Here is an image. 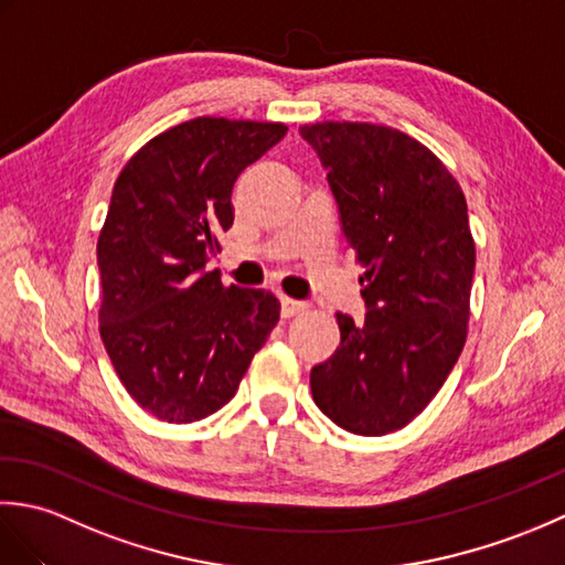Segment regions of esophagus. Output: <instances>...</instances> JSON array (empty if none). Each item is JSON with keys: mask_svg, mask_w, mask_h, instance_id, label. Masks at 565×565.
Returning a JSON list of instances; mask_svg holds the SVG:
<instances>
[{"mask_svg": "<svg viewBox=\"0 0 565 565\" xmlns=\"http://www.w3.org/2000/svg\"><path fill=\"white\" fill-rule=\"evenodd\" d=\"M306 310V303L303 301H296V298H289V296H281V316L284 318H294L298 313H303Z\"/></svg>", "mask_w": 565, "mask_h": 565, "instance_id": "esophagus-1", "label": "esophagus"}]
</instances>
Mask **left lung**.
I'll list each match as a JSON object with an SVG mask.
<instances>
[{
    "mask_svg": "<svg viewBox=\"0 0 565 565\" xmlns=\"http://www.w3.org/2000/svg\"><path fill=\"white\" fill-rule=\"evenodd\" d=\"M301 136L328 170L369 308L362 322L338 313L340 347L310 371V391L334 425L381 437L425 411L466 344L476 269L466 196L403 130L322 121Z\"/></svg>",
    "mask_w": 565,
    "mask_h": 565,
    "instance_id": "left-lung-1",
    "label": "left lung"
}]
</instances>
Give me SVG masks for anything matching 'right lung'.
Here are the masks:
<instances>
[{"label": "right lung", "mask_w": 565, "mask_h": 565, "mask_svg": "<svg viewBox=\"0 0 565 565\" xmlns=\"http://www.w3.org/2000/svg\"><path fill=\"white\" fill-rule=\"evenodd\" d=\"M284 124L201 116L167 128L114 184L97 239L99 332L140 407L186 425L233 398L279 322L271 291L221 281L206 262L233 225V184Z\"/></svg>", "instance_id": "right-lung-1"}]
</instances>
